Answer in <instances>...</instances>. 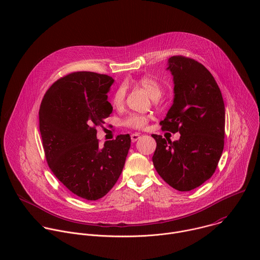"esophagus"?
Segmentation results:
<instances>
[{"mask_svg": "<svg viewBox=\"0 0 260 260\" xmlns=\"http://www.w3.org/2000/svg\"><path fill=\"white\" fill-rule=\"evenodd\" d=\"M131 139H132V142H137L140 139V135L138 133H135L131 136Z\"/></svg>", "mask_w": 260, "mask_h": 260, "instance_id": "34e87169", "label": "esophagus"}]
</instances>
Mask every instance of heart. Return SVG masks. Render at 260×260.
<instances>
[{
  "instance_id": "1",
  "label": "heart",
  "mask_w": 260,
  "mask_h": 260,
  "mask_svg": "<svg viewBox=\"0 0 260 260\" xmlns=\"http://www.w3.org/2000/svg\"><path fill=\"white\" fill-rule=\"evenodd\" d=\"M134 84L138 87H142L143 89H145L148 92V94L150 95V98L153 100H158L162 95L161 85L155 79H153L151 77H148V76L140 77L134 82ZM124 96H125L124 88L119 87L113 95V100H112L113 105L115 107L122 106V104L124 102ZM148 120H149V118H148L147 116L132 114L124 120V124L129 127H133V128H143L148 123Z\"/></svg>"
}]
</instances>
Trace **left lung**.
Here are the masks:
<instances>
[{"instance_id": "1", "label": "left lung", "mask_w": 260, "mask_h": 260, "mask_svg": "<svg viewBox=\"0 0 260 260\" xmlns=\"http://www.w3.org/2000/svg\"><path fill=\"white\" fill-rule=\"evenodd\" d=\"M174 82V100L164 131L179 132L172 142L152 135L156 149L152 157L158 175L173 188L189 191L214 174L224 146L225 109L212 74L200 62L184 56L168 59Z\"/></svg>"}]
</instances>
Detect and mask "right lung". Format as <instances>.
Wrapping results in <instances>:
<instances>
[{
	"label": "right lung",
	"instance_id": "obj_1",
	"mask_svg": "<svg viewBox=\"0 0 260 260\" xmlns=\"http://www.w3.org/2000/svg\"><path fill=\"white\" fill-rule=\"evenodd\" d=\"M114 79L93 72L60 78L46 91L39 127L46 160L74 194L88 201L106 196L117 182L131 147L129 135L99 146L95 126L112 113L108 92Z\"/></svg>",
	"mask_w": 260,
	"mask_h": 260
}]
</instances>
